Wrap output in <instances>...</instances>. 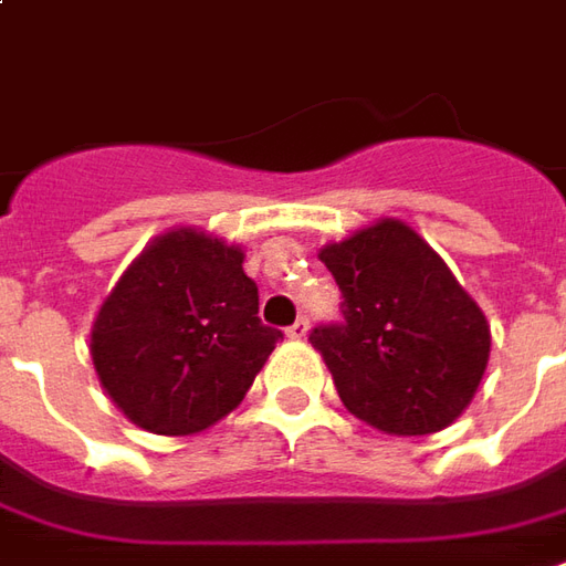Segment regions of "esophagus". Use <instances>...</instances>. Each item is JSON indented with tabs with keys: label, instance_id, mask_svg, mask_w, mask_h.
<instances>
[{
	"label": "esophagus",
	"instance_id": "esophagus-1",
	"mask_svg": "<svg viewBox=\"0 0 566 566\" xmlns=\"http://www.w3.org/2000/svg\"><path fill=\"white\" fill-rule=\"evenodd\" d=\"M306 334H310V322H306V318L300 315V318H296V322L291 324V327H287V337H291V339H303V337H306Z\"/></svg>",
	"mask_w": 566,
	"mask_h": 566
}]
</instances>
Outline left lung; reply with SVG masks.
I'll use <instances>...</instances> for the list:
<instances>
[{
    "label": "left lung",
    "instance_id": "1",
    "mask_svg": "<svg viewBox=\"0 0 566 566\" xmlns=\"http://www.w3.org/2000/svg\"><path fill=\"white\" fill-rule=\"evenodd\" d=\"M322 263L343 322L312 327L343 405L389 434H429L460 417L484 377L490 327L448 263L401 220H379Z\"/></svg>",
    "mask_w": 566,
    "mask_h": 566
}]
</instances>
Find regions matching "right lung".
<instances>
[{
  "label": "right lung",
  "instance_id": "right-lung-1",
  "mask_svg": "<svg viewBox=\"0 0 566 566\" xmlns=\"http://www.w3.org/2000/svg\"><path fill=\"white\" fill-rule=\"evenodd\" d=\"M242 248L196 229L165 232L106 296L91 358L140 429L192 434L239 407L282 331L260 322Z\"/></svg>",
  "mask_w": 566,
  "mask_h": 566
}]
</instances>
